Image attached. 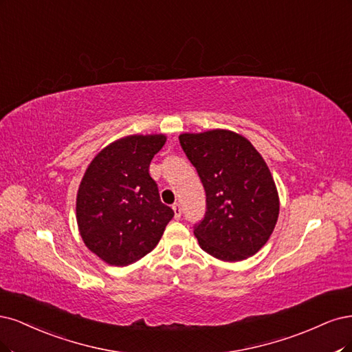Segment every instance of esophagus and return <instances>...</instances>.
Returning <instances> with one entry per match:
<instances>
[{
	"label": "esophagus",
	"instance_id": "34e87169",
	"mask_svg": "<svg viewBox=\"0 0 352 352\" xmlns=\"http://www.w3.org/2000/svg\"><path fill=\"white\" fill-rule=\"evenodd\" d=\"M173 210H174V217H175V219H179L181 218V206H179V203H174L173 205Z\"/></svg>",
	"mask_w": 352,
	"mask_h": 352
}]
</instances>
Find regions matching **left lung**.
Returning <instances> with one entry per match:
<instances>
[{"instance_id": "1", "label": "left lung", "mask_w": 352, "mask_h": 352, "mask_svg": "<svg viewBox=\"0 0 352 352\" xmlns=\"http://www.w3.org/2000/svg\"><path fill=\"white\" fill-rule=\"evenodd\" d=\"M178 139L206 191V214L195 226L201 250L222 262L254 256L279 214L276 184L262 155L231 130L183 133Z\"/></svg>"}]
</instances>
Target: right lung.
<instances>
[{"instance_id":"1","label":"right lung","mask_w":352,"mask_h":352,"mask_svg":"<svg viewBox=\"0 0 352 352\" xmlns=\"http://www.w3.org/2000/svg\"><path fill=\"white\" fill-rule=\"evenodd\" d=\"M165 134H131L105 146L86 168L76 197L85 245L111 266H129L160 243L174 210L149 174Z\"/></svg>"}]
</instances>
